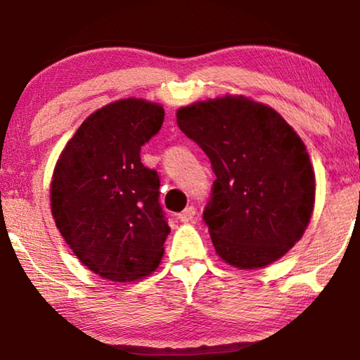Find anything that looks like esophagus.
Here are the masks:
<instances>
[{"mask_svg": "<svg viewBox=\"0 0 360 360\" xmlns=\"http://www.w3.org/2000/svg\"><path fill=\"white\" fill-rule=\"evenodd\" d=\"M195 214H197L195 207L194 205H189V207H186V209L181 212L179 220L184 221V224H187V221H192V220L195 219Z\"/></svg>", "mask_w": 360, "mask_h": 360, "instance_id": "34e87169", "label": "esophagus"}]
</instances>
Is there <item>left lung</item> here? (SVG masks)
Masks as SVG:
<instances>
[{
  "label": "left lung",
  "instance_id": "8db88e82",
  "mask_svg": "<svg viewBox=\"0 0 360 360\" xmlns=\"http://www.w3.org/2000/svg\"><path fill=\"white\" fill-rule=\"evenodd\" d=\"M176 115L215 174L202 219L217 255L240 269L279 259L302 238L315 204L300 136L269 105L243 96L200 101Z\"/></svg>",
  "mask_w": 360,
  "mask_h": 360
}]
</instances>
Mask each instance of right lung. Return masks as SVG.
<instances>
[{
  "label": "right lung",
  "mask_w": 360,
  "mask_h": 360,
  "mask_svg": "<svg viewBox=\"0 0 360 360\" xmlns=\"http://www.w3.org/2000/svg\"><path fill=\"white\" fill-rule=\"evenodd\" d=\"M163 119L158 104L115 101L81 124L55 166L50 200L57 229L104 279H141L165 252L171 230L160 204V176L140 160Z\"/></svg>",
  "instance_id": "add662e5"
}]
</instances>
